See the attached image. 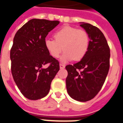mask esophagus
<instances>
[{
    "instance_id": "34e87169",
    "label": "esophagus",
    "mask_w": 123,
    "mask_h": 123,
    "mask_svg": "<svg viewBox=\"0 0 123 123\" xmlns=\"http://www.w3.org/2000/svg\"><path fill=\"white\" fill-rule=\"evenodd\" d=\"M59 66H60L61 69H64L65 68V65L62 64H59Z\"/></svg>"
}]
</instances>
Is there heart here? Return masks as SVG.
Instances as JSON below:
<instances>
[{"label": "heart", "instance_id": "obj_1", "mask_svg": "<svg viewBox=\"0 0 123 123\" xmlns=\"http://www.w3.org/2000/svg\"><path fill=\"white\" fill-rule=\"evenodd\" d=\"M54 38L55 40L44 39V46L54 58L59 57L62 51L64 50L61 57L63 62L73 59L80 61L86 55L89 48V36L84 30L66 26L55 32Z\"/></svg>", "mask_w": 123, "mask_h": 123}]
</instances>
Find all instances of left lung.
Returning a JSON list of instances; mask_svg holds the SVG:
<instances>
[{"label":"left lung","instance_id":"1","mask_svg":"<svg viewBox=\"0 0 123 123\" xmlns=\"http://www.w3.org/2000/svg\"><path fill=\"white\" fill-rule=\"evenodd\" d=\"M88 34L89 48L79 62L66 67V88L71 98L79 101L93 98L104 84L110 68V50L103 33L90 23L80 22Z\"/></svg>","mask_w":123,"mask_h":123}]
</instances>
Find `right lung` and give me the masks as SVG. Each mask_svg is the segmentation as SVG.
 I'll return each instance as SVG.
<instances>
[{"label":"right lung","mask_w":123,"mask_h":123,"mask_svg":"<svg viewBox=\"0 0 123 123\" xmlns=\"http://www.w3.org/2000/svg\"><path fill=\"white\" fill-rule=\"evenodd\" d=\"M59 21L31 19L17 31L10 50L11 70L24 97L36 100L46 97L59 70L58 61L44 46V39ZM49 64V67L43 66Z\"/></svg>","instance_id":"right-lung-1"}]
</instances>
